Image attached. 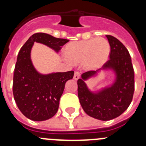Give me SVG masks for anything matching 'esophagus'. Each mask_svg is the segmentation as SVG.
<instances>
[{"instance_id": "34e87169", "label": "esophagus", "mask_w": 146, "mask_h": 146, "mask_svg": "<svg viewBox=\"0 0 146 146\" xmlns=\"http://www.w3.org/2000/svg\"><path fill=\"white\" fill-rule=\"evenodd\" d=\"M80 77V74L78 72H74V80H77L79 79Z\"/></svg>"}]
</instances>
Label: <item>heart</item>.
Here are the masks:
<instances>
[{
	"instance_id": "obj_1",
	"label": "heart",
	"mask_w": 146,
	"mask_h": 146,
	"mask_svg": "<svg viewBox=\"0 0 146 146\" xmlns=\"http://www.w3.org/2000/svg\"><path fill=\"white\" fill-rule=\"evenodd\" d=\"M110 46L108 40L99 37L69 43L64 49L66 58L71 63L81 62L86 71H95L106 64L110 57Z\"/></svg>"
}]
</instances>
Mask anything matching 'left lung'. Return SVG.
Masks as SVG:
<instances>
[{"label": "left lung", "mask_w": 146, "mask_h": 146, "mask_svg": "<svg viewBox=\"0 0 146 146\" xmlns=\"http://www.w3.org/2000/svg\"><path fill=\"white\" fill-rule=\"evenodd\" d=\"M110 45V60L102 69L87 72L77 80V91L82 109L89 116L110 121L121 115L129 108L135 91V74L129 51L118 38L107 35ZM102 70L114 74L110 85L93 91L85 83Z\"/></svg>", "instance_id": "obj_1"}]
</instances>
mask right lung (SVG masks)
<instances>
[{
  "instance_id": "right-lung-1",
  "label": "right lung",
  "mask_w": 146,
  "mask_h": 146,
  "mask_svg": "<svg viewBox=\"0 0 146 146\" xmlns=\"http://www.w3.org/2000/svg\"><path fill=\"white\" fill-rule=\"evenodd\" d=\"M68 39L44 33H34L18 54L13 79V94L16 104L25 117L35 121L53 117L59 107L66 82L74 77V71L42 74L36 70L31 58L34 42L46 45L56 53Z\"/></svg>"
}]
</instances>
